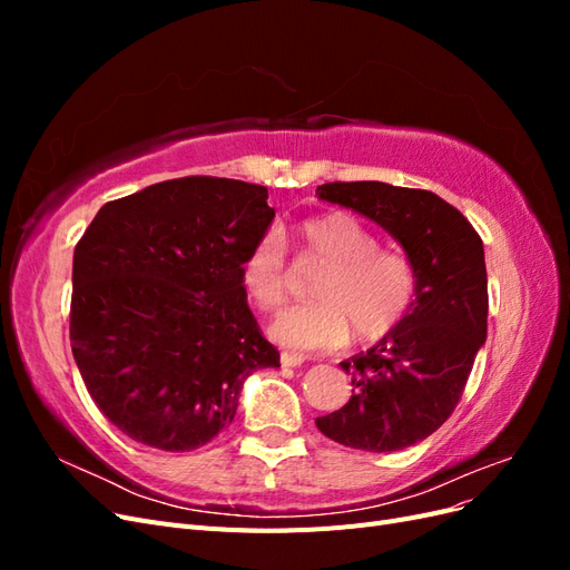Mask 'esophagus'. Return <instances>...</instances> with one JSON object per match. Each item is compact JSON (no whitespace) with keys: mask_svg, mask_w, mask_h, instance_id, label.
I'll return each mask as SVG.
<instances>
[{"mask_svg":"<svg viewBox=\"0 0 570 570\" xmlns=\"http://www.w3.org/2000/svg\"><path fill=\"white\" fill-rule=\"evenodd\" d=\"M281 364H283L285 368H297V366H302V364H304V356L283 352V354H281Z\"/></svg>","mask_w":570,"mask_h":570,"instance_id":"obj_1","label":"esophagus"}]
</instances>
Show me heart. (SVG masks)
Returning a JSON list of instances; mask_svg holds the SVG:
<instances>
[{
	"label": "heart",
	"mask_w": 570,
	"mask_h": 570,
	"mask_svg": "<svg viewBox=\"0 0 570 570\" xmlns=\"http://www.w3.org/2000/svg\"><path fill=\"white\" fill-rule=\"evenodd\" d=\"M302 266H323L314 304L287 308L271 335L289 350L327 352L350 340H381L400 325L416 299V266L402 252L381 249L375 233L350 214L308 218L289 237ZM245 295L262 312L287 302L292 268L283 237L258 235L239 264Z\"/></svg>",
	"instance_id": "heart-1"
}]
</instances>
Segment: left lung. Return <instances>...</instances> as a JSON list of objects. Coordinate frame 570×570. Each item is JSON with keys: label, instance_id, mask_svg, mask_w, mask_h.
Returning <instances> with one entry per match:
<instances>
[{"label": "left lung", "instance_id": "1", "mask_svg": "<svg viewBox=\"0 0 570 570\" xmlns=\"http://www.w3.org/2000/svg\"><path fill=\"white\" fill-rule=\"evenodd\" d=\"M316 195L385 228L419 278L406 318L368 352L342 361L352 396L316 425L352 450H406L452 416L488 337L482 239L469 218L428 189L358 180L318 185Z\"/></svg>", "mask_w": 570, "mask_h": 570}]
</instances>
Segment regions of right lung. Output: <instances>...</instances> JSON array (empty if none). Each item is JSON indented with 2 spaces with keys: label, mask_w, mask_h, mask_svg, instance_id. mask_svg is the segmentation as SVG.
<instances>
[{
  "label": "right lung",
  "mask_w": 570,
  "mask_h": 570,
  "mask_svg": "<svg viewBox=\"0 0 570 570\" xmlns=\"http://www.w3.org/2000/svg\"><path fill=\"white\" fill-rule=\"evenodd\" d=\"M266 199L243 180H164L107 202L76 245L73 358L130 440L193 452L233 423L256 368L281 366L239 281Z\"/></svg>",
  "instance_id": "1"
}]
</instances>
